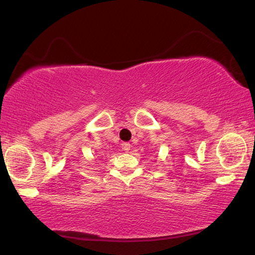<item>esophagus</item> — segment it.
Masks as SVG:
<instances>
[{
  "label": "esophagus",
  "mask_w": 255,
  "mask_h": 255,
  "mask_svg": "<svg viewBox=\"0 0 255 255\" xmlns=\"http://www.w3.org/2000/svg\"><path fill=\"white\" fill-rule=\"evenodd\" d=\"M122 147H123V149L125 150V152H128V150L130 149L131 145L129 144V143H123V144H122Z\"/></svg>",
  "instance_id": "34e87169"
}]
</instances>
